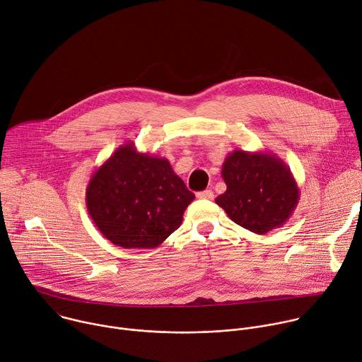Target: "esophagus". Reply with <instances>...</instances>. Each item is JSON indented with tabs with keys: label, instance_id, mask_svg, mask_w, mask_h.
I'll use <instances>...</instances> for the list:
<instances>
[{
	"label": "esophagus",
	"instance_id": "1",
	"mask_svg": "<svg viewBox=\"0 0 362 362\" xmlns=\"http://www.w3.org/2000/svg\"><path fill=\"white\" fill-rule=\"evenodd\" d=\"M197 198H199V199H212L214 198V192L211 189H205V191L197 192Z\"/></svg>",
	"mask_w": 362,
	"mask_h": 362
}]
</instances>
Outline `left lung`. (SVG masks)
<instances>
[{
  "instance_id": "obj_1",
  "label": "left lung",
  "mask_w": 362,
  "mask_h": 362,
  "mask_svg": "<svg viewBox=\"0 0 362 362\" xmlns=\"http://www.w3.org/2000/svg\"><path fill=\"white\" fill-rule=\"evenodd\" d=\"M221 175L227 191L215 198L230 218L255 234L281 228L300 202V188L281 158L269 151L235 150Z\"/></svg>"
}]
</instances>
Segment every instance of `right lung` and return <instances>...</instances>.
<instances>
[{
    "mask_svg": "<svg viewBox=\"0 0 362 362\" xmlns=\"http://www.w3.org/2000/svg\"><path fill=\"white\" fill-rule=\"evenodd\" d=\"M195 195L167 158L138 153L134 142L118 147L95 170L86 204L101 234L122 248H156L182 223Z\"/></svg>",
    "mask_w": 362,
    "mask_h": 362,
    "instance_id": "obj_1",
    "label": "right lung"
}]
</instances>
